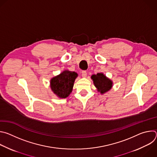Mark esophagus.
<instances>
[{
    "label": "esophagus",
    "mask_w": 157,
    "mask_h": 157,
    "mask_svg": "<svg viewBox=\"0 0 157 157\" xmlns=\"http://www.w3.org/2000/svg\"><path fill=\"white\" fill-rule=\"evenodd\" d=\"M81 74H82V76L83 78H86L87 76V72L86 71H82L81 72Z\"/></svg>",
    "instance_id": "esophagus-1"
}]
</instances>
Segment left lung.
Returning a JSON list of instances; mask_svg holds the SVG:
<instances>
[{
  "label": "left lung",
  "mask_w": 157,
  "mask_h": 157,
  "mask_svg": "<svg viewBox=\"0 0 157 157\" xmlns=\"http://www.w3.org/2000/svg\"><path fill=\"white\" fill-rule=\"evenodd\" d=\"M91 79L98 92L102 94L109 91L113 87V81L107 78L103 73H98L91 76Z\"/></svg>",
  "instance_id": "left-lung-1"
}]
</instances>
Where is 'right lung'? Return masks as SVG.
Returning <instances> with one entry per match:
<instances>
[{"label":"right lung","instance_id":"right-lung-1","mask_svg":"<svg viewBox=\"0 0 157 157\" xmlns=\"http://www.w3.org/2000/svg\"><path fill=\"white\" fill-rule=\"evenodd\" d=\"M78 74L75 71L65 70L50 80L52 91L59 98H66L72 92Z\"/></svg>","mask_w":157,"mask_h":157}]
</instances>
